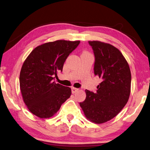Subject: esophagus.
Listing matches in <instances>:
<instances>
[{
    "label": "esophagus",
    "mask_w": 150,
    "mask_h": 150,
    "mask_svg": "<svg viewBox=\"0 0 150 150\" xmlns=\"http://www.w3.org/2000/svg\"><path fill=\"white\" fill-rule=\"evenodd\" d=\"M71 89H72V94H75L76 92H77L79 91L78 88H76L75 87H72Z\"/></svg>",
    "instance_id": "obj_1"
}]
</instances>
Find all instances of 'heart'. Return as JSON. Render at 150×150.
Segmentation results:
<instances>
[{
	"label": "heart",
	"mask_w": 150,
	"mask_h": 150,
	"mask_svg": "<svg viewBox=\"0 0 150 150\" xmlns=\"http://www.w3.org/2000/svg\"><path fill=\"white\" fill-rule=\"evenodd\" d=\"M85 52V53H88L87 52Z\"/></svg>",
	"instance_id": "obj_1"
}]
</instances>
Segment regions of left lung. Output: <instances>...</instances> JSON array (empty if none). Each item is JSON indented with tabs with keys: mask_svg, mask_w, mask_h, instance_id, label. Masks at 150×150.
<instances>
[{
	"mask_svg": "<svg viewBox=\"0 0 150 150\" xmlns=\"http://www.w3.org/2000/svg\"><path fill=\"white\" fill-rule=\"evenodd\" d=\"M95 56L94 74L101 79L96 93L85 90L79 103L86 118L101 124L115 117L127 103L131 91V72L121 52L112 45L88 41Z\"/></svg>",
	"mask_w": 150,
	"mask_h": 150,
	"instance_id": "1",
	"label": "left lung"
}]
</instances>
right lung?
<instances>
[{
    "label": "right lung",
    "instance_id": "1",
    "mask_svg": "<svg viewBox=\"0 0 150 150\" xmlns=\"http://www.w3.org/2000/svg\"><path fill=\"white\" fill-rule=\"evenodd\" d=\"M80 41L59 40L33 50L20 73V88L29 110L41 119L52 117L71 95V88L54 81L64 62Z\"/></svg>",
    "mask_w": 150,
    "mask_h": 150
}]
</instances>
